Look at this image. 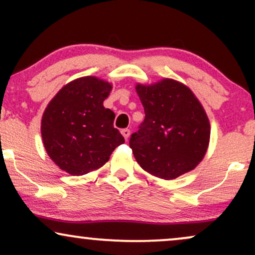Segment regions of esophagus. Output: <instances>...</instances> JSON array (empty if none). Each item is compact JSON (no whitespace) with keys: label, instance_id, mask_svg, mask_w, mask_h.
Returning <instances> with one entry per match:
<instances>
[{"label":"esophagus","instance_id":"esophagus-1","mask_svg":"<svg viewBox=\"0 0 255 255\" xmlns=\"http://www.w3.org/2000/svg\"><path fill=\"white\" fill-rule=\"evenodd\" d=\"M121 133H122V135L125 136L126 140H127L128 137H129V135H130V130L128 129V128H124V129L121 130Z\"/></svg>","mask_w":255,"mask_h":255}]
</instances>
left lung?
<instances>
[{
	"label": "left lung",
	"mask_w": 255,
	"mask_h": 255,
	"mask_svg": "<svg viewBox=\"0 0 255 255\" xmlns=\"http://www.w3.org/2000/svg\"><path fill=\"white\" fill-rule=\"evenodd\" d=\"M135 89L145 111V120L129 139L136 162L164 180L193 170L210 141L209 119L197 97L171 79Z\"/></svg>",
	"instance_id": "8db88e82"
}]
</instances>
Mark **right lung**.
Here are the masks:
<instances>
[{"instance_id":"1","label":"right lung","mask_w":255,"mask_h":255,"mask_svg":"<svg viewBox=\"0 0 255 255\" xmlns=\"http://www.w3.org/2000/svg\"><path fill=\"white\" fill-rule=\"evenodd\" d=\"M111 85L95 77L62 87L44 111L42 137L49 157L64 171L80 176L101 168L125 142L114 127L115 114L103 102Z\"/></svg>"}]
</instances>
